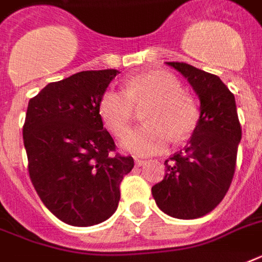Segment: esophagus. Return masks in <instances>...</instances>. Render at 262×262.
I'll list each match as a JSON object with an SVG mask.
<instances>
[{
  "label": "esophagus",
  "mask_w": 262,
  "mask_h": 262,
  "mask_svg": "<svg viewBox=\"0 0 262 262\" xmlns=\"http://www.w3.org/2000/svg\"><path fill=\"white\" fill-rule=\"evenodd\" d=\"M135 163H136V166H143V164L147 163V160H145V159H140V158H136Z\"/></svg>",
  "instance_id": "obj_1"
}]
</instances>
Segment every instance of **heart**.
Segmentation results:
<instances>
[{"label": "heart", "mask_w": 262, "mask_h": 262, "mask_svg": "<svg viewBox=\"0 0 262 262\" xmlns=\"http://www.w3.org/2000/svg\"><path fill=\"white\" fill-rule=\"evenodd\" d=\"M148 103L144 121L122 140V148L136 156L160 154L174 140H182L194 129L199 110L190 95L181 90L178 79L164 71H151L129 77L125 92L108 88L99 99V115L117 137L130 129L135 107Z\"/></svg>", "instance_id": "1"}]
</instances>
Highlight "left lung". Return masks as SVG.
Returning <instances> with one entry per match:
<instances>
[{
	"label": "left lung",
	"mask_w": 262,
	"mask_h": 262,
	"mask_svg": "<svg viewBox=\"0 0 262 262\" xmlns=\"http://www.w3.org/2000/svg\"><path fill=\"white\" fill-rule=\"evenodd\" d=\"M189 81L200 99V117L182 151L164 162L166 175L152 186L160 211L197 219L223 200L235 171L242 129L234 95L215 75L183 62H166Z\"/></svg>",
	"instance_id": "left-lung-1"
}]
</instances>
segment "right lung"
<instances>
[{"instance_id": "right-lung-1", "label": "right lung", "mask_w": 262, "mask_h": 262, "mask_svg": "<svg viewBox=\"0 0 262 262\" xmlns=\"http://www.w3.org/2000/svg\"><path fill=\"white\" fill-rule=\"evenodd\" d=\"M117 69L87 71L47 84L28 102L23 140L28 171L46 208L63 223L88 227L118 208L119 185L135 166L114 154L99 99Z\"/></svg>"}]
</instances>
